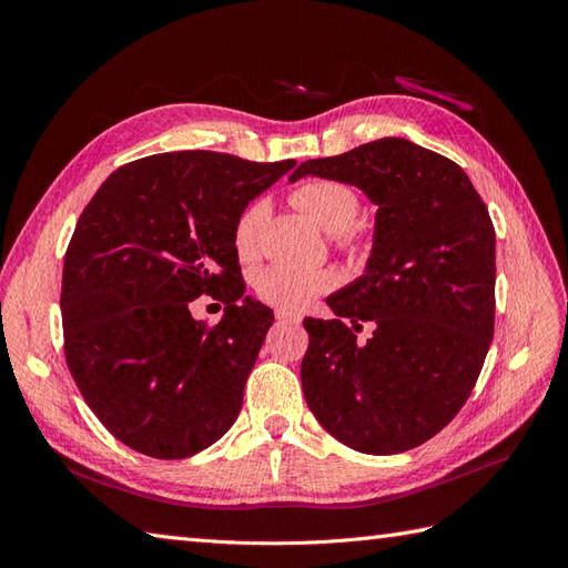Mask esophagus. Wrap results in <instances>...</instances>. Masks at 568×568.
<instances>
[{
    "instance_id": "esophagus-1",
    "label": "esophagus",
    "mask_w": 568,
    "mask_h": 568,
    "mask_svg": "<svg viewBox=\"0 0 568 568\" xmlns=\"http://www.w3.org/2000/svg\"><path fill=\"white\" fill-rule=\"evenodd\" d=\"M274 317H277L280 324H301V315L291 313V311H282V307L277 313H274Z\"/></svg>"
}]
</instances>
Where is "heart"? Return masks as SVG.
Listing matches in <instances>:
<instances>
[{
    "instance_id": "b5f03b06",
    "label": "heart",
    "mask_w": 568,
    "mask_h": 568,
    "mask_svg": "<svg viewBox=\"0 0 568 568\" xmlns=\"http://www.w3.org/2000/svg\"><path fill=\"white\" fill-rule=\"evenodd\" d=\"M296 209L311 215L317 225L336 236L338 248L348 253L367 251V236L353 222L359 213V194L355 186L334 178H315L303 182L291 194ZM267 209L263 201L251 203L234 222V251L242 261H253L261 251V230ZM336 286V274L329 270H301L288 265H270L255 274V291L265 303L282 311H303L317 296Z\"/></svg>"
}]
</instances>
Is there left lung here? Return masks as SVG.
Returning a JSON list of instances; mask_svg holds the SVG:
<instances>
[{"mask_svg": "<svg viewBox=\"0 0 568 568\" xmlns=\"http://www.w3.org/2000/svg\"><path fill=\"white\" fill-rule=\"evenodd\" d=\"M305 175L379 205L367 272L326 298L336 320H303L307 407L353 450H412L455 419L490 348L493 220L455 161L400 136L305 161L291 180ZM365 321L375 332L359 342Z\"/></svg>", "mask_w": 568, "mask_h": 568, "instance_id": "8db88e82", "label": "left lung"}]
</instances>
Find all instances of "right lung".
<instances>
[{"mask_svg": "<svg viewBox=\"0 0 568 568\" xmlns=\"http://www.w3.org/2000/svg\"><path fill=\"white\" fill-rule=\"evenodd\" d=\"M294 165L156 153L113 170L84 205L63 257V353L128 448L184 459L234 424L274 320L244 296L234 222ZM199 295L225 302L226 317L194 321Z\"/></svg>", "mask_w": 568, "mask_h": 568, "instance_id": "1", "label": "right lung"}]
</instances>
